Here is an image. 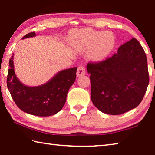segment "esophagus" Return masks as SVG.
<instances>
[{
    "mask_svg": "<svg viewBox=\"0 0 155 155\" xmlns=\"http://www.w3.org/2000/svg\"><path fill=\"white\" fill-rule=\"evenodd\" d=\"M85 74V68L83 66H79L77 69V77H81V76H83Z\"/></svg>",
    "mask_w": 155,
    "mask_h": 155,
    "instance_id": "34e87169",
    "label": "esophagus"
}]
</instances>
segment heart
Listing matches in <instances>:
<instances>
[{"label": "heart", "mask_w": 155, "mask_h": 155, "mask_svg": "<svg viewBox=\"0 0 155 155\" xmlns=\"http://www.w3.org/2000/svg\"><path fill=\"white\" fill-rule=\"evenodd\" d=\"M70 41L78 51L90 50V58L96 62L106 59L115 46V38L112 33L91 28H83L73 32L70 35Z\"/></svg>", "instance_id": "obj_1"}]
</instances>
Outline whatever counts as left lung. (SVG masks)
<instances>
[{
	"label": "left lung",
	"instance_id": "left-lung-1",
	"mask_svg": "<svg viewBox=\"0 0 155 155\" xmlns=\"http://www.w3.org/2000/svg\"><path fill=\"white\" fill-rule=\"evenodd\" d=\"M91 98L99 111L120 115L135 109L142 101L149 83L147 58L135 38L120 46L110 58L89 63Z\"/></svg>",
	"mask_w": 155,
	"mask_h": 155
}]
</instances>
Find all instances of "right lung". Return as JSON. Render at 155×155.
<instances>
[{"mask_svg":"<svg viewBox=\"0 0 155 155\" xmlns=\"http://www.w3.org/2000/svg\"><path fill=\"white\" fill-rule=\"evenodd\" d=\"M35 33H28L22 38L35 37ZM14 53L9 59L7 88L15 103L28 114L51 116L61 111L66 101L68 90L74 83L77 68L61 70L45 83L38 86H27L17 77L14 70Z\"/></svg>","mask_w":155,"mask_h":155,"instance_id":"right-lung-1","label":"right lung"}]
</instances>
